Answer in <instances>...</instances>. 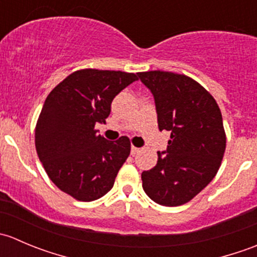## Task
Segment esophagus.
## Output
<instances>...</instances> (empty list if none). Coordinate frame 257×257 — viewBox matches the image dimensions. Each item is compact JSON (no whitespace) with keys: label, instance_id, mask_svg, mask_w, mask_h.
I'll return each mask as SVG.
<instances>
[{"label":"esophagus","instance_id":"esophagus-1","mask_svg":"<svg viewBox=\"0 0 257 257\" xmlns=\"http://www.w3.org/2000/svg\"><path fill=\"white\" fill-rule=\"evenodd\" d=\"M139 148H137V147H134V145H132V148H131V153H132V155H136L137 153L139 152Z\"/></svg>","mask_w":257,"mask_h":257}]
</instances>
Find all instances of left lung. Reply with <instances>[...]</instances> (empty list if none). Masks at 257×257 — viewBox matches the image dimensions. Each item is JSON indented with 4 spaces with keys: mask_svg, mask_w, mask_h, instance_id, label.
Returning <instances> with one entry per match:
<instances>
[{
    "mask_svg": "<svg viewBox=\"0 0 257 257\" xmlns=\"http://www.w3.org/2000/svg\"><path fill=\"white\" fill-rule=\"evenodd\" d=\"M152 92L159 131L170 132L167 150L142 173L143 189L157 204L178 206L198 195L221 164L226 137L220 108L198 82L164 71L138 73Z\"/></svg>",
    "mask_w": 257,
    "mask_h": 257,
    "instance_id": "1",
    "label": "left lung"
}]
</instances>
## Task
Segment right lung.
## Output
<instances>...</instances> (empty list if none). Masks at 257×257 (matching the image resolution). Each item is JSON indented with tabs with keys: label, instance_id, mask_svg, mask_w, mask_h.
Wrapping results in <instances>:
<instances>
[{
	"label": "right lung",
	"instance_id": "add662e5",
	"mask_svg": "<svg viewBox=\"0 0 257 257\" xmlns=\"http://www.w3.org/2000/svg\"><path fill=\"white\" fill-rule=\"evenodd\" d=\"M136 80L134 73L80 69L46 98L36 125V150L49 179L77 200L105 195L131 154L126 137L107 141L94 125L105 123L114 97Z\"/></svg>",
	"mask_w": 257,
	"mask_h": 257
}]
</instances>
